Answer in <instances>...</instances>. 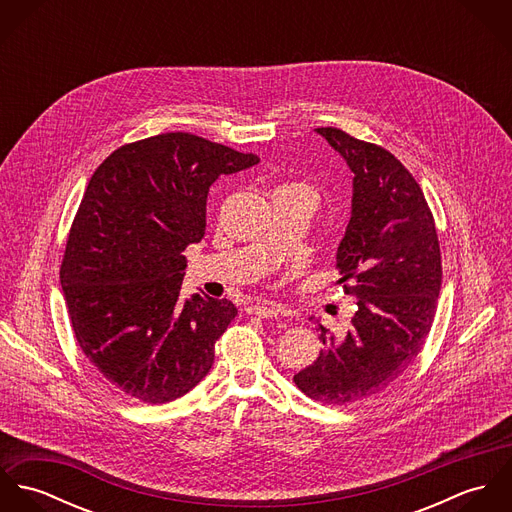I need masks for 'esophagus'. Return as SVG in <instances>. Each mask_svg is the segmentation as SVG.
Segmentation results:
<instances>
[{
  "mask_svg": "<svg viewBox=\"0 0 512 512\" xmlns=\"http://www.w3.org/2000/svg\"><path fill=\"white\" fill-rule=\"evenodd\" d=\"M250 315H256V317H266V319H270V317H278L280 315V305H276V303H256V305H250L248 309H246Z\"/></svg>",
  "mask_w": 512,
  "mask_h": 512,
  "instance_id": "esophagus-1",
  "label": "esophagus"
}]
</instances>
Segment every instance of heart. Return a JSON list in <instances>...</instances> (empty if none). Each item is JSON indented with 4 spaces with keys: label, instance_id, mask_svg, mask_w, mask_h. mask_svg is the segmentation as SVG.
Returning a JSON list of instances; mask_svg holds the SVG:
<instances>
[{
    "label": "heart",
    "instance_id": "b5f03b06",
    "mask_svg": "<svg viewBox=\"0 0 512 512\" xmlns=\"http://www.w3.org/2000/svg\"><path fill=\"white\" fill-rule=\"evenodd\" d=\"M276 191H305L309 195H315L313 189L309 185H305V183H286V185H280Z\"/></svg>",
    "mask_w": 512,
    "mask_h": 512
}]
</instances>
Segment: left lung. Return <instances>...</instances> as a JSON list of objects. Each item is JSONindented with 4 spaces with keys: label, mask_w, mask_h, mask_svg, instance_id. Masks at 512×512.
I'll return each instance as SVG.
<instances>
[{
    "label": "left lung",
    "mask_w": 512,
    "mask_h": 512,
    "mask_svg": "<svg viewBox=\"0 0 512 512\" xmlns=\"http://www.w3.org/2000/svg\"><path fill=\"white\" fill-rule=\"evenodd\" d=\"M317 134L355 173L337 270L357 311L345 337L319 325L323 351L293 382L317 402L347 406L382 392L416 361L438 309L441 252L424 191L400 159L339 128Z\"/></svg>",
    "instance_id": "1"
}]
</instances>
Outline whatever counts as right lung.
I'll list each match as a JSON object with an SVG mask.
<instances>
[{"instance_id":"right-lung-1","label":"right lung","mask_w":512,"mask_h":512,"mask_svg":"<svg viewBox=\"0 0 512 512\" xmlns=\"http://www.w3.org/2000/svg\"><path fill=\"white\" fill-rule=\"evenodd\" d=\"M258 161L167 132L114 149L90 177L61 284L78 347L126 396L171 402L215 363V343L238 309L199 293L181 301V252L205 236L209 187Z\"/></svg>"}]
</instances>
